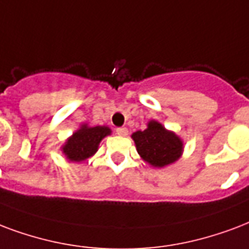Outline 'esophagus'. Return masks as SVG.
<instances>
[{
  "mask_svg": "<svg viewBox=\"0 0 249 249\" xmlns=\"http://www.w3.org/2000/svg\"><path fill=\"white\" fill-rule=\"evenodd\" d=\"M116 134H117V136H123V137H124V136H126V134H128V129H126V128H117L116 129Z\"/></svg>",
  "mask_w": 249,
  "mask_h": 249,
  "instance_id": "34e87169",
  "label": "esophagus"
}]
</instances>
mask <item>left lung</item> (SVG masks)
Returning a JSON list of instances; mask_svg holds the SVG:
<instances>
[{"label": "left lung", "mask_w": 249, "mask_h": 249, "mask_svg": "<svg viewBox=\"0 0 249 249\" xmlns=\"http://www.w3.org/2000/svg\"><path fill=\"white\" fill-rule=\"evenodd\" d=\"M132 138L141 158L154 167H164L174 163L179 159L183 150L181 140L157 121H150L143 132L133 133Z\"/></svg>", "instance_id": "8db88e82"}]
</instances>
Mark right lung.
Instances as JSON below:
<instances>
[{
	"mask_svg": "<svg viewBox=\"0 0 249 249\" xmlns=\"http://www.w3.org/2000/svg\"><path fill=\"white\" fill-rule=\"evenodd\" d=\"M109 133L111 130L107 126H91L90 128L87 125H83L82 128L77 130L68 140V142L62 147V151L69 160L82 162L96 153L100 141Z\"/></svg>",
	"mask_w": 249,
	"mask_h": 249,
	"instance_id": "1",
	"label": "right lung"
}]
</instances>
